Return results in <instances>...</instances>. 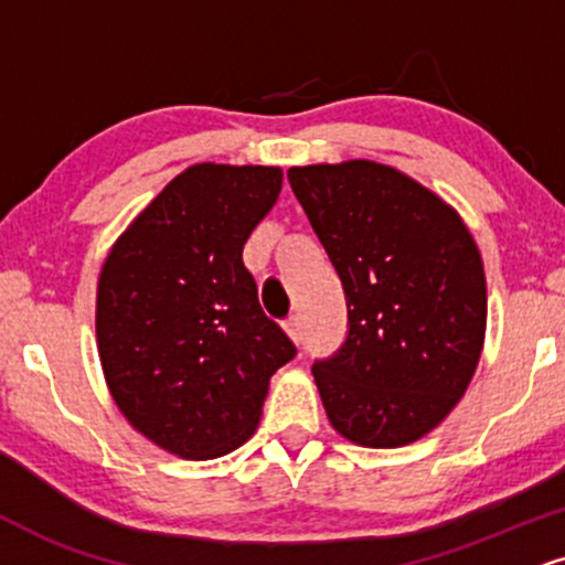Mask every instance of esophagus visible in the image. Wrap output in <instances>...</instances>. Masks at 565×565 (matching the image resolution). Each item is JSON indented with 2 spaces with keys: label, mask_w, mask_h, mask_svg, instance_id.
<instances>
[{
  "label": "esophagus",
  "mask_w": 565,
  "mask_h": 565,
  "mask_svg": "<svg viewBox=\"0 0 565 565\" xmlns=\"http://www.w3.org/2000/svg\"><path fill=\"white\" fill-rule=\"evenodd\" d=\"M285 332H288V338L294 340L298 345L303 340V327H301V317H290L288 322H285Z\"/></svg>",
  "instance_id": "34e87169"
}]
</instances>
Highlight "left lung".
I'll return each mask as SVG.
<instances>
[{
    "instance_id": "1",
    "label": "left lung",
    "mask_w": 565,
    "mask_h": 565,
    "mask_svg": "<svg viewBox=\"0 0 565 565\" xmlns=\"http://www.w3.org/2000/svg\"><path fill=\"white\" fill-rule=\"evenodd\" d=\"M340 275L348 338L317 361L327 419L364 448H401L463 398L484 348L482 256L461 214L372 159L288 170Z\"/></svg>"
}]
</instances>
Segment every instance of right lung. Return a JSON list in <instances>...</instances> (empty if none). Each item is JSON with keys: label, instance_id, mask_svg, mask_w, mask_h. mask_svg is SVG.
Instances as JSON below:
<instances>
[{"label": "right lung", "instance_id": "obj_1", "mask_svg": "<svg viewBox=\"0 0 565 565\" xmlns=\"http://www.w3.org/2000/svg\"><path fill=\"white\" fill-rule=\"evenodd\" d=\"M280 191V167L191 164L104 259L96 345L109 395L146 440L188 461L241 448L269 377L296 356L243 267Z\"/></svg>", "mask_w": 565, "mask_h": 565}]
</instances>
